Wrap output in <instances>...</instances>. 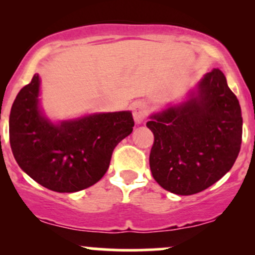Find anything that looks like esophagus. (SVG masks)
<instances>
[{
	"label": "esophagus",
	"mask_w": 255,
	"mask_h": 255,
	"mask_svg": "<svg viewBox=\"0 0 255 255\" xmlns=\"http://www.w3.org/2000/svg\"><path fill=\"white\" fill-rule=\"evenodd\" d=\"M131 110H133V118L135 124H142L147 115V107L142 102H135L131 104Z\"/></svg>",
	"instance_id": "obj_1"
}]
</instances>
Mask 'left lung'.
Returning a JSON list of instances; mask_svg holds the SVG:
<instances>
[{"instance_id":"obj_1","label":"left lung","mask_w":255,"mask_h":255,"mask_svg":"<svg viewBox=\"0 0 255 255\" xmlns=\"http://www.w3.org/2000/svg\"><path fill=\"white\" fill-rule=\"evenodd\" d=\"M152 176L178 195L209 188L230 170L242 141L241 107L218 68L206 73L188 101L150 116Z\"/></svg>"}]
</instances>
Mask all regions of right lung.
<instances>
[{
    "instance_id": "add662e5",
    "label": "right lung",
    "mask_w": 255,
    "mask_h": 255,
    "mask_svg": "<svg viewBox=\"0 0 255 255\" xmlns=\"http://www.w3.org/2000/svg\"><path fill=\"white\" fill-rule=\"evenodd\" d=\"M39 75L20 90L11 105L9 141L20 168L58 193L97 183L109 168L114 148L131 133L130 111L102 113L52 124L39 108Z\"/></svg>"
}]
</instances>
